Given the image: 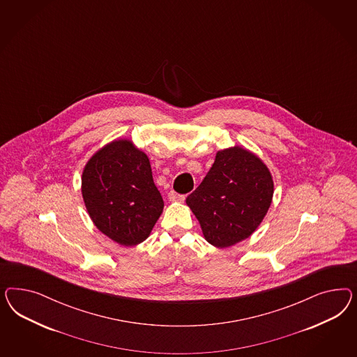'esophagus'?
Instances as JSON below:
<instances>
[{"label": "esophagus", "mask_w": 357, "mask_h": 357, "mask_svg": "<svg viewBox=\"0 0 357 357\" xmlns=\"http://www.w3.org/2000/svg\"><path fill=\"white\" fill-rule=\"evenodd\" d=\"M169 200L172 202V203H182L184 200L183 195L176 194V192H174V191H170L169 192Z\"/></svg>", "instance_id": "esophagus-1"}]
</instances>
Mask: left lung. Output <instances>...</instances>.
Segmentation results:
<instances>
[{
    "label": "left lung",
    "mask_w": 357,
    "mask_h": 357,
    "mask_svg": "<svg viewBox=\"0 0 357 357\" xmlns=\"http://www.w3.org/2000/svg\"><path fill=\"white\" fill-rule=\"evenodd\" d=\"M81 192L98 230L126 248L149 237L162 215V196L153 182L151 161L128 139L111 141L90 157Z\"/></svg>",
    "instance_id": "8db88e82"
}]
</instances>
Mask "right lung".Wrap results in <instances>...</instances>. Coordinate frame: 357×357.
Listing matches in <instances>:
<instances>
[{
	"instance_id": "right-lung-1",
	"label": "right lung",
	"mask_w": 357,
	"mask_h": 357,
	"mask_svg": "<svg viewBox=\"0 0 357 357\" xmlns=\"http://www.w3.org/2000/svg\"><path fill=\"white\" fill-rule=\"evenodd\" d=\"M273 179L257 154L241 146L216 153L215 162L185 204L197 218L206 242L227 249L249 238L267 215Z\"/></svg>"
}]
</instances>
